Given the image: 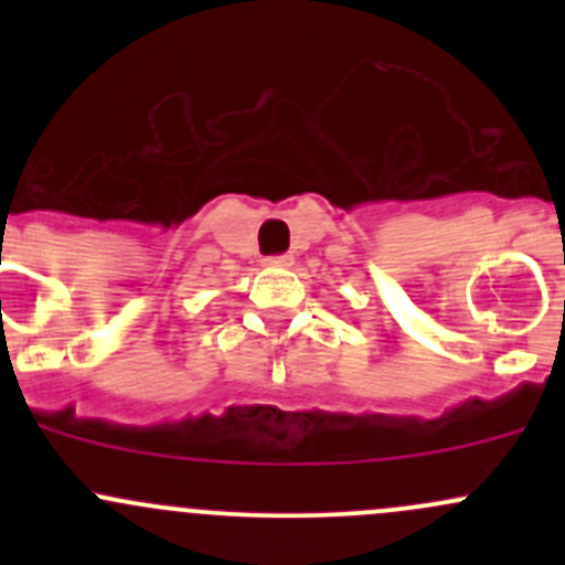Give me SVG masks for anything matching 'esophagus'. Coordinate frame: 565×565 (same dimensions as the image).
Here are the masks:
<instances>
[{"label": "esophagus", "instance_id": "esophagus-1", "mask_svg": "<svg viewBox=\"0 0 565 565\" xmlns=\"http://www.w3.org/2000/svg\"><path fill=\"white\" fill-rule=\"evenodd\" d=\"M267 267H292V256L289 254H281V256H270V259H265Z\"/></svg>", "mask_w": 565, "mask_h": 565}]
</instances>
